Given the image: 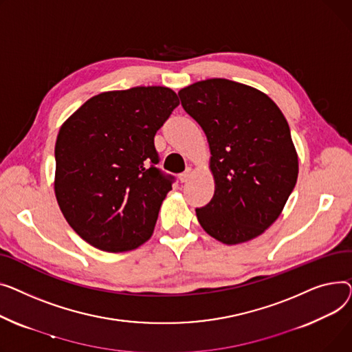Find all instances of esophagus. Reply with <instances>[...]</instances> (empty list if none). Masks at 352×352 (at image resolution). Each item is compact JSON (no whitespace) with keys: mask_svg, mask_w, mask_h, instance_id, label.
I'll return each instance as SVG.
<instances>
[{"mask_svg":"<svg viewBox=\"0 0 352 352\" xmlns=\"http://www.w3.org/2000/svg\"><path fill=\"white\" fill-rule=\"evenodd\" d=\"M190 176H192V169H188L186 172H183V173L179 175V180H180L182 183H184V182H188V180L190 179Z\"/></svg>","mask_w":352,"mask_h":352,"instance_id":"obj_1","label":"esophagus"}]
</instances>
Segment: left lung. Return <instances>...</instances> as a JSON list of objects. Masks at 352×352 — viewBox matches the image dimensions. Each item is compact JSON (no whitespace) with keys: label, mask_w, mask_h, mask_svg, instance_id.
Instances as JSON below:
<instances>
[{"label":"left lung","mask_w":352,"mask_h":352,"mask_svg":"<svg viewBox=\"0 0 352 352\" xmlns=\"http://www.w3.org/2000/svg\"><path fill=\"white\" fill-rule=\"evenodd\" d=\"M183 109L201 126L210 148L214 195L196 216L224 244L263 234L281 214L298 176L290 126L261 91L213 78L179 91Z\"/></svg>","instance_id":"left-lung-1"}]
</instances>
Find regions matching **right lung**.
Here are the masks:
<instances>
[{
    "instance_id": "add662e5",
    "label": "right lung",
    "mask_w": 352,
    "mask_h": 352,
    "mask_svg": "<svg viewBox=\"0 0 352 352\" xmlns=\"http://www.w3.org/2000/svg\"><path fill=\"white\" fill-rule=\"evenodd\" d=\"M177 105L166 87L102 92L60 126L56 201L72 229L96 249L129 252L151 239L173 182L155 168V135Z\"/></svg>"
}]
</instances>
